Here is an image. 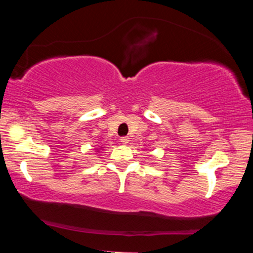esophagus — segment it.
I'll return each instance as SVG.
<instances>
[{"label":"esophagus","instance_id":"esophagus-1","mask_svg":"<svg viewBox=\"0 0 253 253\" xmlns=\"http://www.w3.org/2000/svg\"><path fill=\"white\" fill-rule=\"evenodd\" d=\"M121 144H128L129 143V138L128 136H123V138L120 139Z\"/></svg>","mask_w":253,"mask_h":253}]
</instances>
